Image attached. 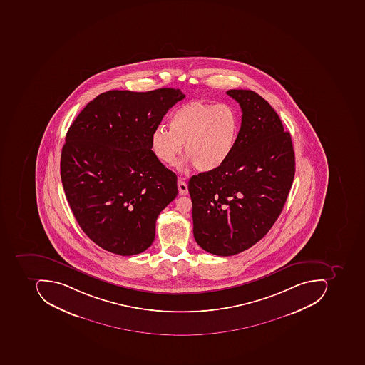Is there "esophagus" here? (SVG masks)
I'll use <instances>...</instances> for the list:
<instances>
[{"mask_svg":"<svg viewBox=\"0 0 365 365\" xmlns=\"http://www.w3.org/2000/svg\"><path fill=\"white\" fill-rule=\"evenodd\" d=\"M178 188H179L180 195H186L188 193L187 184L182 178L178 180Z\"/></svg>","mask_w":365,"mask_h":365,"instance_id":"1","label":"esophagus"}]
</instances>
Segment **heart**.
<instances>
[{"mask_svg":"<svg viewBox=\"0 0 365 365\" xmlns=\"http://www.w3.org/2000/svg\"><path fill=\"white\" fill-rule=\"evenodd\" d=\"M240 116L234 106L205 101L180 105L169 117V129L157 127L151 150L167 165L177 163L185 149L188 161L202 172L220 169L236 149Z\"/></svg>","mask_w":365,"mask_h":365,"instance_id":"1","label":"heart"}]
</instances>
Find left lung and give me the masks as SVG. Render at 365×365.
<instances>
[{
    "instance_id": "8db88e82",
    "label": "left lung",
    "mask_w": 365,
    "mask_h": 365,
    "mask_svg": "<svg viewBox=\"0 0 365 365\" xmlns=\"http://www.w3.org/2000/svg\"><path fill=\"white\" fill-rule=\"evenodd\" d=\"M227 94L242 110L236 149L222 168L188 182L194 238L220 257L238 255L269 232L295 174L291 134L271 105L251 90Z\"/></svg>"
}]
</instances>
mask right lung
Here are the masks:
<instances>
[{"mask_svg": "<svg viewBox=\"0 0 365 365\" xmlns=\"http://www.w3.org/2000/svg\"><path fill=\"white\" fill-rule=\"evenodd\" d=\"M185 98L179 88L112 90L96 96L70 126L60 174L84 234L119 255L153 245L160 212L177 197V175L151 150L163 116Z\"/></svg>", "mask_w": 365, "mask_h": 365, "instance_id": "obj_1", "label": "right lung"}]
</instances>
